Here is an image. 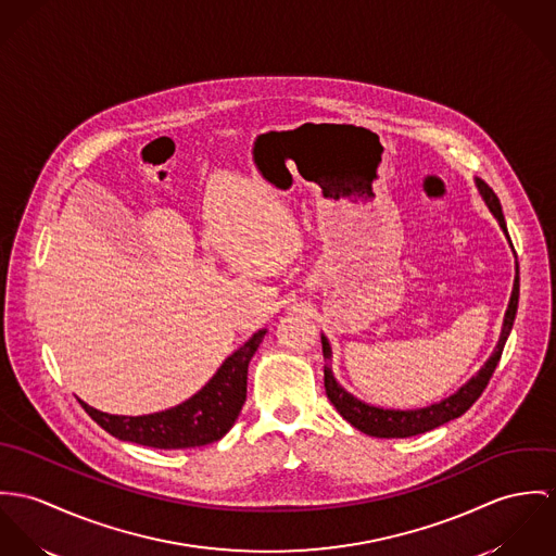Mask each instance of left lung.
<instances>
[{"label":"left lung","mask_w":556,"mask_h":556,"mask_svg":"<svg viewBox=\"0 0 556 556\" xmlns=\"http://www.w3.org/2000/svg\"><path fill=\"white\" fill-rule=\"evenodd\" d=\"M476 186L480 189L486 206L491 208L494 219L498 222L503 235L509 241L505 217H503L501 202H498L496 193L484 181H480V179H476ZM509 245H511V241H509ZM511 249H514V245H511ZM514 255H516V251H514ZM518 296H520V270H518V262H516L514 290H511V299H509V305H507L505 317H503V328H501V337H498V343L494 348L493 356L486 361V365L482 369L478 370L476 377H471L458 392H454L452 396L443 399L441 403H434V405L422 407V409H405V412L403 409L375 407V405H369L365 401H358L354 394H350L343 386H339V381L332 375V369L324 367V386H326V394H328L330 403L337 407V412L354 429H358V431H363L365 434H370V437H381V439L414 437V434H420V432L432 431V429H437V427H441V425L463 416L480 399V394L489 386L494 369H496V365L501 361L505 341H507V337L511 332V326H514V319H516ZM321 352H324L326 361L332 358L330 343H328V339L324 334H321Z\"/></svg>","instance_id":"1"}]
</instances>
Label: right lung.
I'll return each mask as SVG.
<instances>
[{"label": "right lung", "mask_w": 556, "mask_h": 556, "mask_svg": "<svg viewBox=\"0 0 556 556\" xmlns=\"http://www.w3.org/2000/svg\"><path fill=\"white\" fill-rule=\"evenodd\" d=\"M266 330H257L208 383L186 403L149 416H113L80 401L85 412L113 437L160 450L200 447L219 441L237 422L248 399V367Z\"/></svg>", "instance_id": "obj_1"}]
</instances>
